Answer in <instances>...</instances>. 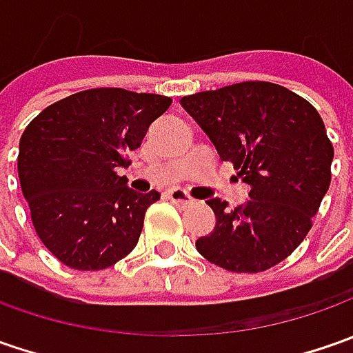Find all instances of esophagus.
Masks as SVG:
<instances>
[{"instance_id":"1","label":"esophagus","mask_w":353,"mask_h":353,"mask_svg":"<svg viewBox=\"0 0 353 353\" xmlns=\"http://www.w3.org/2000/svg\"><path fill=\"white\" fill-rule=\"evenodd\" d=\"M167 196H169V200H172L174 204H188V202L192 200V196H190L188 192L181 190V188H170V190H167Z\"/></svg>"}]
</instances>
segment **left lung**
Listing matches in <instances>:
<instances>
[{
    "mask_svg": "<svg viewBox=\"0 0 353 353\" xmlns=\"http://www.w3.org/2000/svg\"><path fill=\"white\" fill-rule=\"evenodd\" d=\"M181 103L250 184V200L237 208L206 200L216 225L196 239L198 253L234 273L275 267L310 232L332 179L334 147L316 108L261 80L198 92Z\"/></svg>",
    "mask_w": 353,
    "mask_h": 353,
    "instance_id": "1",
    "label": "left lung"
}]
</instances>
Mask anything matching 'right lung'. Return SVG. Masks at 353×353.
Masks as SVG:
<instances>
[{"label": "right lung", "instance_id": "right-lung-1", "mask_svg": "<svg viewBox=\"0 0 353 353\" xmlns=\"http://www.w3.org/2000/svg\"><path fill=\"white\" fill-rule=\"evenodd\" d=\"M170 103L159 94L92 88L50 103L25 128L21 190L37 236L61 263L100 271L137 245L145 212L161 194L131 190L117 169Z\"/></svg>", "mask_w": 353, "mask_h": 353}]
</instances>
